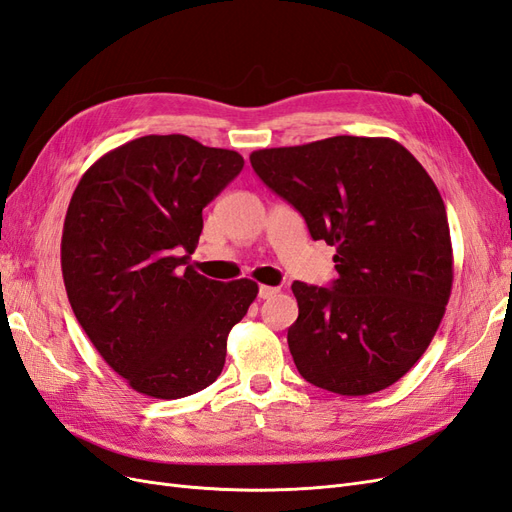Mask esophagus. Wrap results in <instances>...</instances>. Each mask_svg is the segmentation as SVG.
Instances as JSON below:
<instances>
[{
  "label": "esophagus",
  "instance_id": "obj_1",
  "mask_svg": "<svg viewBox=\"0 0 512 512\" xmlns=\"http://www.w3.org/2000/svg\"><path fill=\"white\" fill-rule=\"evenodd\" d=\"M277 292H280V288H275V286H260V288H258V297H260V299H271L273 294H277Z\"/></svg>",
  "mask_w": 512,
  "mask_h": 512
}]
</instances>
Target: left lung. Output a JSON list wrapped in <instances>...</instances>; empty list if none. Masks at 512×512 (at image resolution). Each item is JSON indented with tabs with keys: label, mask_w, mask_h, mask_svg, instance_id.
<instances>
[{
	"label": "left lung",
	"mask_w": 512,
	"mask_h": 512,
	"mask_svg": "<svg viewBox=\"0 0 512 512\" xmlns=\"http://www.w3.org/2000/svg\"><path fill=\"white\" fill-rule=\"evenodd\" d=\"M269 188L316 241L335 245L331 288L294 282L299 318L288 348L299 374L337 395H369L425 354L453 288L442 196L393 138L331 136L252 151Z\"/></svg>",
	"instance_id": "8db88e82"
}]
</instances>
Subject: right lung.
Returning <instances> with one entry per match:
<instances>
[{"instance_id": "obj_1", "label": "right lung", "mask_w": 512, "mask_h": 512, "mask_svg": "<svg viewBox=\"0 0 512 512\" xmlns=\"http://www.w3.org/2000/svg\"><path fill=\"white\" fill-rule=\"evenodd\" d=\"M241 168L237 151L149 134L104 153L76 185L61 235L68 301L136 393L179 399L222 374L228 333L258 284L215 282L184 265L203 209Z\"/></svg>"}]
</instances>
